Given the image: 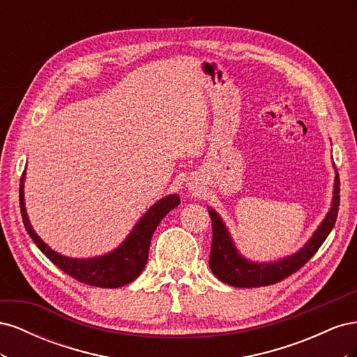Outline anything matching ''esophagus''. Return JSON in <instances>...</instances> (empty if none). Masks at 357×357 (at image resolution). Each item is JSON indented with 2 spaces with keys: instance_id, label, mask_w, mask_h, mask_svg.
<instances>
[{
  "instance_id": "34e87169",
  "label": "esophagus",
  "mask_w": 357,
  "mask_h": 357,
  "mask_svg": "<svg viewBox=\"0 0 357 357\" xmlns=\"http://www.w3.org/2000/svg\"><path fill=\"white\" fill-rule=\"evenodd\" d=\"M188 186H189V190H190L192 193H198V192H199V188L197 186V183L189 181V183H188Z\"/></svg>"
}]
</instances>
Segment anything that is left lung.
<instances>
[{"instance_id":"1","label":"left lung","mask_w":357,"mask_h":357,"mask_svg":"<svg viewBox=\"0 0 357 357\" xmlns=\"http://www.w3.org/2000/svg\"><path fill=\"white\" fill-rule=\"evenodd\" d=\"M332 195L331 208L325 219L317 226V229L312 232L310 240L296 253L274 262H256L243 256L236 248L220 214L208 207L213 225V241L208 264L213 274L222 283L234 287H261L282 282L283 278L296 273L301 266H304L314 256L323 241L328 238L335 220H337L340 207V177L337 169H335Z\"/></svg>"}]
</instances>
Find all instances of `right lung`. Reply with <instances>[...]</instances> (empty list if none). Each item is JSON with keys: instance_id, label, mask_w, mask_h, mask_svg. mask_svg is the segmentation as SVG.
Masks as SVG:
<instances>
[{"instance_id": "obj_1", "label": "right lung", "mask_w": 357, "mask_h": 357, "mask_svg": "<svg viewBox=\"0 0 357 357\" xmlns=\"http://www.w3.org/2000/svg\"><path fill=\"white\" fill-rule=\"evenodd\" d=\"M24 189L25 171L22 178H20L19 201L25 229L29 234L32 241H34L40 250L58 268H61L63 273H67L68 275L79 280V282L84 284L107 289L122 287L128 283L134 282V280L143 273V269L147 264L149 248L153 232L156 231L160 220L180 204V198L177 193H171V195L160 198L142 215V218H139L131 232L128 234L126 238L119 244L114 250L101 256L79 259L63 256L55 252L52 247H49L40 238L38 234L32 228L28 218Z\"/></svg>"}]
</instances>
